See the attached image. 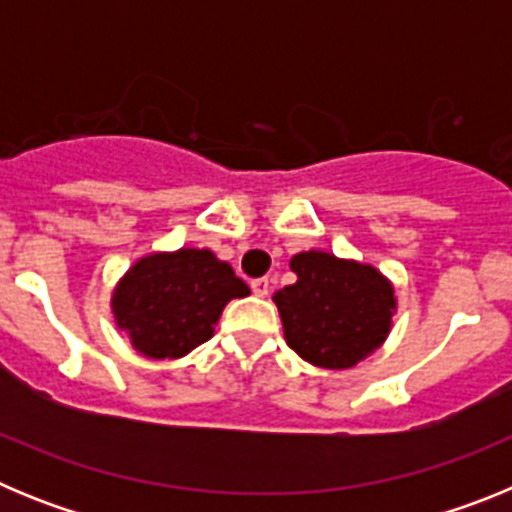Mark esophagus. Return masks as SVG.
<instances>
[{
    "instance_id": "obj_1",
    "label": "esophagus",
    "mask_w": 512,
    "mask_h": 512,
    "mask_svg": "<svg viewBox=\"0 0 512 512\" xmlns=\"http://www.w3.org/2000/svg\"><path fill=\"white\" fill-rule=\"evenodd\" d=\"M251 289H253V295H256V297H266V295H269L271 284H269V279L261 277V279H253Z\"/></svg>"
}]
</instances>
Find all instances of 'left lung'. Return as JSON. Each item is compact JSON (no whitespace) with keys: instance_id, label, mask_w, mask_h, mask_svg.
I'll return each mask as SVG.
<instances>
[{"instance_id":"obj_1","label":"left lung","mask_w":512,"mask_h":512,"mask_svg":"<svg viewBox=\"0 0 512 512\" xmlns=\"http://www.w3.org/2000/svg\"><path fill=\"white\" fill-rule=\"evenodd\" d=\"M289 269L297 282L271 300L279 307L284 341L307 364L351 369L387 341L397 297L377 266L312 248L295 253Z\"/></svg>"}]
</instances>
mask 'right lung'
Masks as SVG:
<instances>
[{
    "mask_svg": "<svg viewBox=\"0 0 512 512\" xmlns=\"http://www.w3.org/2000/svg\"><path fill=\"white\" fill-rule=\"evenodd\" d=\"M251 295L233 266L210 248L140 256L112 289V315L146 359H182L210 341L225 305Z\"/></svg>",
    "mask_w": 512,
    "mask_h": 512,
    "instance_id": "add662e5",
    "label": "right lung"
}]
</instances>
